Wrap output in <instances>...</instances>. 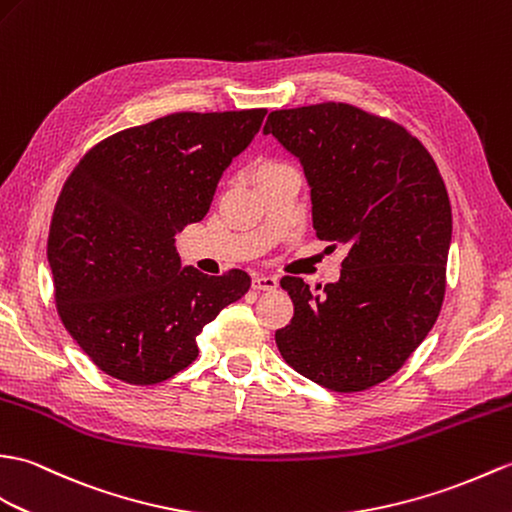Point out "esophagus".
<instances>
[{
    "label": "esophagus",
    "instance_id": "1",
    "mask_svg": "<svg viewBox=\"0 0 512 512\" xmlns=\"http://www.w3.org/2000/svg\"><path fill=\"white\" fill-rule=\"evenodd\" d=\"M279 279L272 275H255L253 277V288L255 290H277Z\"/></svg>",
    "mask_w": 512,
    "mask_h": 512
}]
</instances>
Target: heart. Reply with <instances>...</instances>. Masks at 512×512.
Masks as SVG:
<instances>
[{"label": "heart", "mask_w": 512, "mask_h": 512, "mask_svg": "<svg viewBox=\"0 0 512 512\" xmlns=\"http://www.w3.org/2000/svg\"><path fill=\"white\" fill-rule=\"evenodd\" d=\"M285 168L283 161H277V159H261L257 165H255V178L257 176H264V174H270L275 170H281Z\"/></svg>", "instance_id": "b5f03b06"}]
</instances>
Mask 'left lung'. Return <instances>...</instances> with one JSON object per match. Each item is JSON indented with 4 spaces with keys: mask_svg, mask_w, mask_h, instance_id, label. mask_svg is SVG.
Here are the masks:
<instances>
[{
    "mask_svg": "<svg viewBox=\"0 0 512 512\" xmlns=\"http://www.w3.org/2000/svg\"><path fill=\"white\" fill-rule=\"evenodd\" d=\"M264 133L299 157L318 240L349 246L336 283L281 279L294 303L275 334L283 360L336 392L382 384L430 334L445 299L443 176L406 128L353 104L272 111Z\"/></svg>",
    "mask_w": 512,
    "mask_h": 512,
    "instance_id": "8db88e82",
    "label": "left lung"
}]
</instances>
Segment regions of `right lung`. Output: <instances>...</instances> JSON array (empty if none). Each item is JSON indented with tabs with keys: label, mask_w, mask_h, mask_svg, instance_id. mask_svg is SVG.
Returning <instances> with one entry per match:
<instances>
[{
	"label": "right lung",
	"mask_w": 512,
	"mask_h": 512,
	"mask_svg": "<svg viewBox=\"0 0 512 512\" xmlns=\"http://www.w3.org/2000/svg\"><path fill=\"white\" fill-rule=\"evenodd\" d=\"M266 113L165 115L102 139L69 174L47 235L54 301L106 375L150 386L181 373L202 327L251 288L244 270L181 268L174 235L207 216Z\"/></svg>",
	"instance_id": "right-lung-1"
}]
</instances>
